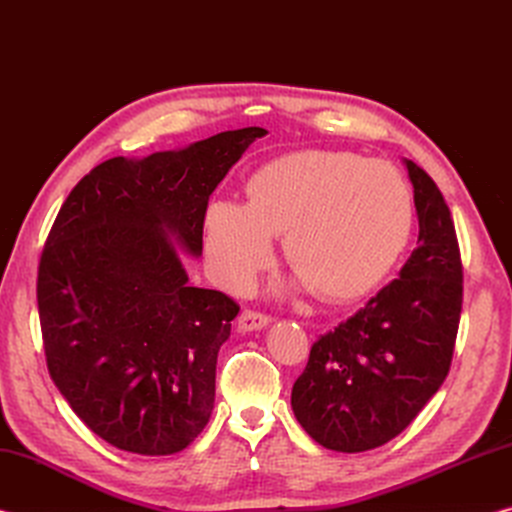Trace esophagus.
I'll return each mask as SVG.
<instances>
[{"label": "esophagus", "mask_w": 512, "mask_h": 512, "mask_svg": "<svg viewBox=\"0 0 512 512\" xmlns=\"http://www.w3.org/2000/svg\"><path fill=\"white\" fill-rule=\"evenodd\" d=\"M266 325H271V316L262 314V311L246 309L241 311V316L237 318L239 332H257V329H264Z\"/></svg>", "instance_id": "esophagus-1"}]
</instances>
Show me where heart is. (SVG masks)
I'll list each match as a JSON object with an SVG mask.
<instances>
[{"instance_id": "1", "label": "heart", "mask_w": 512, "mask_h": 512, "mask_svg": "<svg viewBox=\"0 0 512 512\" xmlns=\"http://www.w3.org/2000/svg\"><path fill=\"white\" fill-rule=\"evenodd\" d=\"M413 194L400 169L350 151L280 155L248 180V203L205 212V257L225 289L244 291L284 235L289 264L327 300L370 293L400 262L413 232Z\"/></svg>"}]
</instances>
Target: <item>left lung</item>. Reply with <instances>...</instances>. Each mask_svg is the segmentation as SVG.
<instances>
[{
	"label": "left lung",
	"instance_id": "1",
	"mask_svg": "<svg viewBox=\"0 0 512 512\" xmlns=\"http://www.w3.org/2000/svg\"><path fill=\"white\" fill-rule=\"evenodd\" d=\"M418 212V248L400 277L311 345L291 406L318 445L368 452L413 422L452 366L463 266L452 214L429 173L404 160Z\"/></svg>",
	"mask_w": 512,
	"mask_h": 512
}]
</instances>
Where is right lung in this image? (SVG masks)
I'll return each instance as SVG.
<instances>
[{
    "instance_id": "1",
    "label": "right lung",
    "mask_w": 512,
    "mask_h": 512,
    "mask_svg": "<svg viewBox=\"0 0 512 512\" xmlns=\"http://www.w3.org/2000/svg\"><path fill=\"white\" fill-rule=\"evenodd\" d=\"M266 131H225L142 160L110 158L72 189L38 268L49 375L112 447L185 449L214 409L216 357L239 305L189 284L216 185Z\"/></svg>"
}]
</instances>
